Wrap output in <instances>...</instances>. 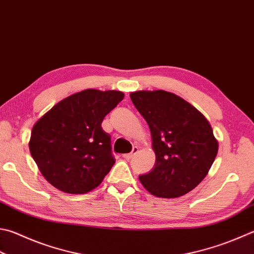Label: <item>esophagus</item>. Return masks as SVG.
<instances>
[{
	"label": "esophagus",
	"instance_id": "34e87169",
	"mask_svg": "<svg viewBox=\"0 0 254 254\" xmlns=\"http://www.w3.org/2000/svg\"><path fill=\"white\" fill-rule=\"evenodd\" d=\"M137 152H138V147H133L130 154H125V155H123V157L125 158V159L129 160V159H131V158H132L133 156H135V155L137 154Z\"/></svg>",
	"mask_w": 254,
	"mask_h": 254
}]
</instances>
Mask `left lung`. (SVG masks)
I'll return each instance as SVG.
<instances>
[{
  "instance_id": "left-lung-1",
  "label": "left lung",
  "mask_w": 254,
  "mask_h": 254,
  "mask_svg": "<svg viewBox=\"0 0 254 254\" xmlns=\"http://www.w3.org/2000/svg\"><path fill=\"white\" fill-rule=\"evenodd\" d=\"M131 102L149 126L154 169L139 176L142 186L159 198H178L207 176L218 154V141L203 115L165 90H139Z\"/></svg>"
}]
</instances>
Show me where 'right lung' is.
<instances>
[{"label": "right lung", "mask_w": 254, "mask_h": 254, "mask_svg": "<svg viewBox=\"0 0 254 254\" xmlns=\"http://www.w3.org/2000/svg\"><path fill=\"white\" fill-rule=\"evenodd\" d=\"M124 99L117 90L85 89L57 103L32 129L30 151L44 178L66 193H86L115 164L102 123Z\"/></svg>", "instance_id": "1"}]
</instances>
